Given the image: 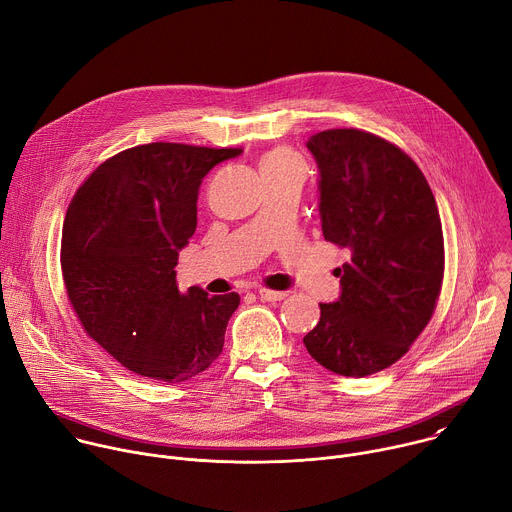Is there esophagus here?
Instances as JSON below:
<instances>
[{
	"mask_svg": "<svg viewBox=\"0 0 512 512\" xmlns=\"http://www.w3.org/2000/svg\"><path fill=\"white\" fill-rule=\"evenodd\" d=\"M287 294L285 291H275V289H267V287H261L259 289V298L263 300V302H279V300H283Z\"/></svg>",
	"mask_w": 512,
	"mask_h": 512,
	"instance_id": "esophagus-1",
	"label": "esophagus"
}]
</instances>
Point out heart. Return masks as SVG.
Listing matches in <instances>:
<instances>
[{"label":"heart","instance_id":"obj_1","mask_svg":"<svg viewBox=\"0 0 512 512\" xmlns=\"http://www.w3.org/2000/svg\"><path fill=\"white\" fill-rule=\"evenodd\" d=\"M294 168H302V160L291 152L289 148H283V145H279V148H273L269 150L261 162H259V170H261V176L263 174H271V172H285V170H294Z\"/></svg>","mask_w":512,"mask_h":512}]
</instances>
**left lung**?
<instances>
[{"mask_svg": "<svg viewBox=\"0 0 512 512\" xmlns=\"http://www.w3.org/2000/svg\"><path fill=\"white\" fill-rule=\"evenodd\" d=\"M320 170L324 239L346 247L342 294L320 304L310 356L342 377L397 362L433 316L444 281V233L433 192L395 143L362 129L308 139Z\"/></svg>", "mask_w": 512, "mask_h": 512, "instance_id": "obj_1", "label": "left lung"}]
</instances>
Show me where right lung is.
<instances>
[{
    "label": "right lung",
    "instance_id": "obj_1",
    "mask_svg": "<svg viewBox=\"0 0 512 512\" xmlns=\"http://www.w3.org/2000/svg\"><path fill=\"white\" fill-rule=\"evenodd\" d=\"M241 152L137 145L103 162L72 198L60 247L68 302L127 371L184 383L223 352L239 294H180L174 267L196 231L202 178Z\"/></svg>",
    "mask_w": 512,
    "mask_h": 512
}]
</instances>
